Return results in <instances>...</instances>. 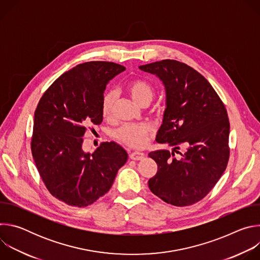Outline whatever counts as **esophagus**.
I'll list each match as a JSON object with an SVG mask.
<instances>
[{
  "instance_id": "34e87169",
  "label": "esophagus",
  "mask_w": 260,
  "mask_h": 260,
  "mask_svg": "<svg viewBox=\"0 0 260 260\" xmlns=\"http://www.w3.org/2000/svg\"><path fill=\"white\" fill-rule=\"evenodd\" d=\"M129 157L133 159V160H141L145 157V154L142 153V152H138V151H135L133 153H131Z\"/></svg>"
}]
</instances>
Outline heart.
I'll use <instances>...</instances> for the list:
<instances>
[{
  "label": "heart",
  "instance_id": "1",
  "mask_svg": "<svg viewBox=\"0 0 260 260\" xmlns=\"http://www.w3.org/2000/svg\"><path fill=\"white\" fill-rule=\"evenodd\" d=\"M127 91L131 98L139 106L149 105L154 96V89L150 83L145 80H134L127 84ZM117 99L115 90L107 91L101 103V112L104 117L112 114L113 107ZM151 133V126L147 123L141 124H123L113 132L114 138L134 148H141L147 144L148 136Z\"/></svg>",
  "mask_w": 260,
  "mask_h": 260
}]
</instances>
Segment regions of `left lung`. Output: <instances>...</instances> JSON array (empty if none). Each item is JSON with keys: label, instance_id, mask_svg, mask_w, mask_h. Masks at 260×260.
Instances as JSON below:
<instances>
[{"label": "left lung", "instance_id": "8db88e82", "mask_svg": "<svg viewBox=\"0 0 260 260\" xmlns=\"http://www.w3.org/2000/svg\"><path fill=\"white\" fill-rule=\"evenodd\" d=\"M164 84L166 110L156 141L178 149L152 151L157 173L148 181L152 193L164 202L184 207L198 203L215 186L230 158V121L226 109L208 80L191 67L174 59L140 66Z\"/></svg>", "mask_w": 260, "mask_h": 260}]
</instances>
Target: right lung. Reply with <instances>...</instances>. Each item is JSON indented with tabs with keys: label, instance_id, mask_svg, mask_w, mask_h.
<instances>
[{
	"label": "right lung",
	"instance_id": "1",
	"mask_svg": "<svg viewBox=\"0 0 260 260\" xmlns=\"http://www.w3.org/2000/svg\"><path fill=\"white\" fill-rule=\"evenodd\" d=\"M125 68L109 61L78 64L58 77L35 111L31 154L47 189L69 206L86 207L109 191L127 152L115 142L83 150L86 126L103 121L107 84Z\"/></svg>",
	"mask_w": 260,
	"mask_h": 260
}]
</instances>
